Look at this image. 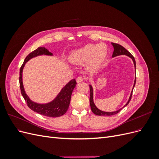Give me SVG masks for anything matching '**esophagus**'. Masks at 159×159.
Here are the masks:
<instances>
[{"label": "esophagus", "instance_id": "esophagus-1", "mask_svg": "<svg viewBox=\"0 0 159 159\" xmlns=\"http://www.w3.org/2000/svg\"><path fill=\"white\" fill-rule=\"evenodd\" d=\"M84 80V78H82V77H81V76L78 77V78H77V79H76V81H77V82H78V83L81 82V81H83Z\"/></svg>", "mask_w": 159, "mask_h": 159}]
</instances>
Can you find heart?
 I'll return each instance as SVG.
<instances>
[{"instance_id":"1","label":"heart","mask_w":159,"mask_h":159,"mask_svg":"<svg viewBox=\"0 0 159 159\" xmlns=\"http://www.w3.org/2000/svg\"><path fill=\"white\" fill-rule=\"evenodd\" d=\"M107 53V46L104 43L89 44L74 51L71 54V59L74 63L84 64L86 62L89 69H96L103 63Z\"/></svg>"}]
</instances>
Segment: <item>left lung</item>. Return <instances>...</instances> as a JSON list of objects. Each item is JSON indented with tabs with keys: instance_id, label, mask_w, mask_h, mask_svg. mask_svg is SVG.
I'll list each match as a JSON object with an SVG mask.
<instances>
[{
	"instance_id": "8db88e82",
	"label": "left lung",
	"mask_w": 159,
	"mask_h": 159,
	"mask_svg": "<svg viewBox=\"0 0 159 159\" xmlns=\"http://www.w3.org/2000/svg\"><path fill=\"white\" fill-rule=\"evenodd\" d=\"M112 45L114 48V51L113 53V56L112 57H115L119 55H127L129 57H131V58L133 60V63L134 65V68L136 69V62H135V60H134V57H133V56L130 53L129 51H127L123 46H122L121 45H120L119 44H116V43H112ZM135 83H136V78H135V80H134V85H133V88L135 85ZM89 88H90V98H89V103H90V106H91V109L92 111V112L96 115H107V116H110V115H116L117 113H118L120 111H121L122 109H119L116 111L114 112H105V111H102L99 110V109H98L96 107V106L95 105L94 103H93V88L91 87V85H89ZM132 93L133 91L131 93V95H130V98L129 99L128 102L127 103V104L125 105L124 107H125L126 105H127L129 103L131 99V97H132Z\"/></svg>"
}]
</instances>
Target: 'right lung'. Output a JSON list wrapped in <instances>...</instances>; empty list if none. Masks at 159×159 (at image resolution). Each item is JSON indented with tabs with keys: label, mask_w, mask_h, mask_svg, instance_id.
I'll return each mask as SVG.
<instances>
[{
	"label": "right lung",
	"mask_w": 159,
	"mask_h": 159,
	"mask_svg": "<svg viewBox=\"0 0 159 159\" xmlns=\"http://www.w3.org/2000/svg\"><path fill=\"white\" fill-rule=\"evenodd\" d=\"M52 55L51 52H50L44 47H39L35 50L30 52L28 54L24 61L20 69V77H19V83H20V88L21 93L25 99V102L28 105V107L34 111H35L40 115H44L46 117H60L61 115H64L70 106V103L71 100V96L72 91L75 88L77 84L76 81L74 79L67 84L65 87L61 89V91L57 96V98L48 104H38L32 102V101L28 97L26 94L25 91L24 89L22 80V70L25 64L34 57H36L39 55Z\"/></svg>",
	"instance_id": "right-lung-1"
}]
</instances>
